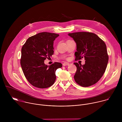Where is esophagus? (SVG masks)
I'll return each instance as SVG.
<instances>
[{
    "label": "esophagus",
    "instance_id": "obj_1",
    "mask_svg": "<svg viewBox=\"0 0 122 122\" xmlns=\"http://www.w3.org/2000/svg\"><path fill=\"white\" fill-rule=\"evenodd\" d=\"M69 65V64L68 63H67V62H65V63H64L63 64V65L64 66H66Z\"/></svg>",
    "mask_w": 122,
    "mask_h": 122
}]
</instances>
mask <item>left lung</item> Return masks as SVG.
Here are the masks:
<instances>
[{
	"label": "left lung",
	"instance_id": "obj_1",
	"mask_svg": "<svg viewBox=\"0 0 122 122\" xmlns=\"http://www.w3.org/2000/svg\"><path fill=\"white\" fill-rule=\"evenodd\" d=\"M76 43L75 60L83 57L85 64H74L77 71L74 76L76 83L82 87H88L97 83L106 69L109 56L106 44L96 34L87 32L68 33Z\"/></svg>",
	"mask_w": 122,
	"mask_h": 122
}]
</instances>
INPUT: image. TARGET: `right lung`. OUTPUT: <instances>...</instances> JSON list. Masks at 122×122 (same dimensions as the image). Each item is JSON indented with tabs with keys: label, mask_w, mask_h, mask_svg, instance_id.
<instances>
[{
	"label": "right lung",
	"mask_w": 122,
	"mask_h": 122,
	"mask_svg": "<svg viewBox=\"0 0 122 122\" xmlns=\"http://www.w3.org/2000/svg\"><path fill=\"white\" fill-rule=\"evenodd\" d=\"M59 36L55 33H39L29 37L22 47V70L28 82L36 87L51 86L56 80V70L62 66L58 62L48 66L44 64V60L54 54V41Z\"/></svg>",
	"instance_id": "obj_1"
}]
</instances>
